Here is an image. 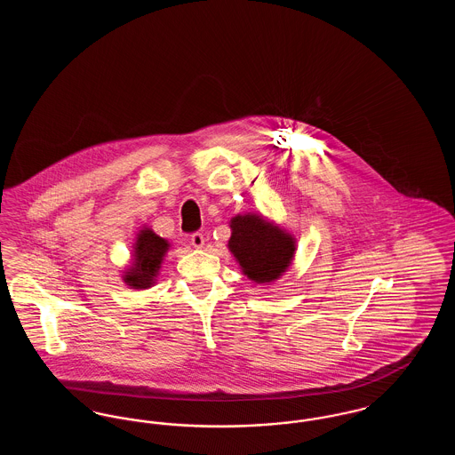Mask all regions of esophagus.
I'll use <instances>...</instances> for the list:
<instances>
[{"instance_id":"obj_1","label":"esophagus","mask_w":455,"mask_h":455,"mask_svg":"<svg viewBox=\"0 0 455 455\" xmlns=\"http://www.w3.org/2000/svg\"><path fill=\"white\" fill-rule=\"evenodd\" d=\"M191 243L195 245L196 249H203V247H204V235L199 234V232H195V234L191 235Z\"/></svg>"}]
</instances>
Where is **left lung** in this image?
<instances>
[{
  "label": "left lung",
  "instance_id": "obj_1",
  "mask_svg": "<svg viewBox=\"0 0 455 455\" xmlns=\"http://www.w3.org/2000/svg\"><path fill=\"white\" fill-rule=\"evenodd\" d=\"M228 247L242 266L243 275L256 283L282 276L295 254V240L258 215L232 220Z\"/></svg>",
  "mask_w": 455,
  "mask_h": 455
}]
</instances>
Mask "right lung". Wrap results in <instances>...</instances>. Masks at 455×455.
<instances>
[{
  "label": "right lung",
  "mask_w": 455,
  "mask_h": 455,
  "mask_svg": "<svg viewBox=\"0 0 455 455\" xmlns=\"http://www.w3.org/2000/svg\"><path fill=\"white\" fill-rule=\"evenodd\" d=\"M167 240L153 234L150 228L141 230L134 245V266L126 273L124 280L131 288L143 290L152 284L158 275L162 258L167 252Z\"/></svg>",
  "instance_id": "1"
}]
</instances>
